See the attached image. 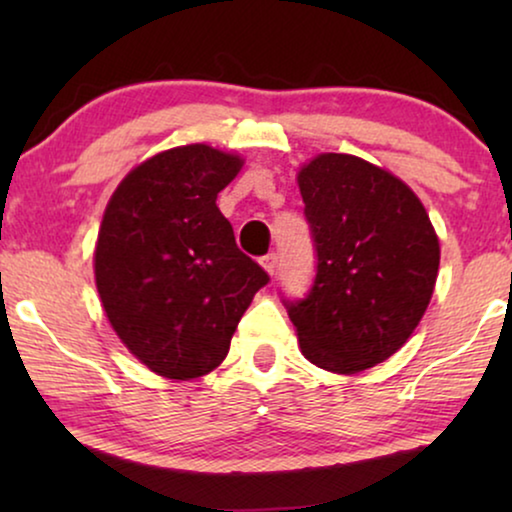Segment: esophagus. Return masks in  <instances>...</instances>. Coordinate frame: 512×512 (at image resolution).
Returning <instances> with one entry per match:
<instances>
[{"instance_id":"1","label":"esophagus","mask_w":512,"mask_h":512,"mask_svg":"<svg viewBox=\"0 0 512 512\" xmlns=\"http://www.w3.org/2000/svg\"><path fill=\"white\" fill-rule=\"evenodd\" d=\"M261 265H263V270L268 272V275H277V268H279V258H277V254L263 256V258H261Z\"/></svg>"}]
</instances>
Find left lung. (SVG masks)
<instances>
[{"label": "left lung", "instance_id": "8db88e82", "mask_svg": "<svg viewBox=\"0 0 512 512\" xmlns=\"http://www.w3.org/2000/svg\"><path fill=\"white\" fill-rule=\"evenodd\" d=\"M317 249L307 298L284 300L300 352L340 375L396 354L431 303L438 235L415 191L349 153H319L298 172Z\"/></svg>", "mask_w": 512, "mask_h": 512}]
</instances>
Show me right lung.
I'll use <instances>...</instances> for the list:
<instances>
[{
  "label": "right lung",
  "instance_id": "1",
  "mask_svg": "<svg viewBox=\"0 0 512 512\" xmlns=\"http://www.w3.org/2000/svg\"><path fill=\"white\" fill-rule=\"evenodd\" d=\"M242 165L207 144L160 151L104 209L93 256L102 307L130 354L167 380L212 373L270 279L216 207Z\"/></svg>",
  "mask_w": 512,
  "mask_h": 512
}]
</instances>
